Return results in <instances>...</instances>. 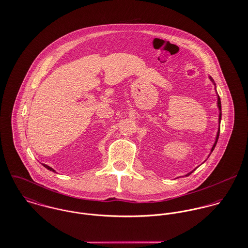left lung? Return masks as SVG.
<instances>
[{"instance_id": "8db88e82", "label": "left lung", "mask_w": 248, "mask_h": 248, "mask_svg": "<svg viewBox=\"0 0 248 248\" xmlns=\"http://www.w3.org/2000/svg\"><path fill=\"white\" fill-rule=\"evenodd\" d=\"M209 78H210V80H211L213 83H214V80H213L212 77L210 76ZM214 85L216 86V84H215V83H214ZM217 108H218V110H219V115H218V130H217V137H216V140H215V143H214V145H213L212 149H211V152H210V155H211L213 150H214V149H215V147H216V144H217V142L218 136H219V128H220V120H221V104H220V98H219V96H218V95H217ZM209 155H208V157H209ZM197 168H198V167H197ZM197 168H196V169H197ZM196 169H195V170H196ZM195 170H193L192 172L188 173V174H187V175H185V176H186V177H188V176H189V175H191Z\"/></svg>"}]
</instances>
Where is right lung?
Returning <instances> with one entry per match:
<instances>
[{"label": "right lung", "mask_w": 248, "mask_h": 248, "mask_svg": "<svg viewBox=\"0 0 248 248\" xmlns=\"http://www.w3.org/2000/svg\"><path fill=\"white\" fill-rule=\"evenodd\" d=\"M43 165H44V167H45V168H46L47 170H49V171H52V172H55V171H54V170H53L51 167H49V166H47V165H46V164H43Z\"/></svg>", "instance_id": "add662e5"}]
</instances>
